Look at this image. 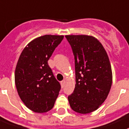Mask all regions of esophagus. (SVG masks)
Returning a JSON list of instances; mask_svg holds the SVG:
<instances>
[{
	"mask_svg": "<svg viewBox=\"0 0 129 129\" xmlns=\"http://www.w3.org/2000/svg\"><path fill=\"white\" fill-rule=\"evenodd\" d=\"M65 83H66V81H65V80H62V81L60 82V84H61V87H63V86H64Z\"/></svg>",
	"mask_w": 129,
	"mask_h": 129,
	"instance_id": "obj_1",
	"label": "esophagus"
}]
</instances>
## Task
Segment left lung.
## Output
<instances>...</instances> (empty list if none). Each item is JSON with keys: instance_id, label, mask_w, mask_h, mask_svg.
<instances>
[{"instance_id": "1", "label": "left lung", "mask_w": 129, "mask_h": 129, "mask_svg": "<svg viewBox=\"0 0 129 129\" xmlns=\"http://www.w3.org/2000/svg\"><path fill=\"white\" fill-rule=\"evenodd\" d=\"M75 56V88L68 97L73 110L80 114L95 111L103 103L112 83L108 54L97 39L87 35H67Z\"/></svg>"}]
</instances>
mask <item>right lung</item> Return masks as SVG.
<instances>
[{
	"label": "right lung",
	"instance_id": "1",
	"mask_svg": "<svg viewBox=\"0 0 129 129\" xmlns=\"http://www.w3.org/2000/svg\"><path fill=\"white\" fill-rule=\"evenodd\" d=\"M63 36L37 38L21 52L15 71L18 94L28 108L44 113L53 108L61 86L54 76L48 60Z\"/></svg>",
	"mask_w": 129,
	"mask_h": 129
}]
</instances>
